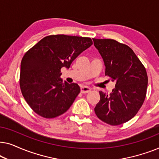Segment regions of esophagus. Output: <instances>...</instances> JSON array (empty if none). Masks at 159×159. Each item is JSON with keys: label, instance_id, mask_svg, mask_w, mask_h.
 <instances>
[{"label": "esophagus", "instance_id": "obj_1", "mask_svg": "<svg viewBox=\"0 0 159 159\" xmlns=\"http://www.w3.org/2000/svg\"><path fill=\"white\" fill-rule=\"evenodd\" d=\"M90 90H91V89L90 88H88V87L84 86L81 88V93H88L89 92H90Z\"/></svg>", "mask_w": 159, "mask_h": 159}]
</instances>
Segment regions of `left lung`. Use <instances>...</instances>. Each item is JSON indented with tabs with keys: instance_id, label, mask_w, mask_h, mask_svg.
<instances>
[{
	"instance_id": "1",
	"label": "left lung",
	"mask_w": 159,
	"mask_h": 159,
	"mask_svg": "<svg viewBox=\"0 0 159 159\" xmlns=\"http://www.w3.org/2000/svg\"><path fill=\"white\" fill-rule=\"evenodd\" d=\"M94 45L103 58L106 76L115 82L112 93L100 91L95 108L96 116L110 125L125 123L137 114L146 96L148 75L134 51L112 39H95Z\"/></svg>"
}]
</instances>
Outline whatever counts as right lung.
Segmentation results:
<instances>
[{
	"instance_id": "1",
	"label": "right lung",
	"mask_w": 159,
	"mask_h": 159,
	"mask_svg": "<svg viewBox=\"0 0 159 159\" xmlns=\"http://www.w3.org/2000/svg\"><path fill=\"white\" fill-rule=\"evenodd\" d=\"M92 44L90 38L49 35L25 54L19 84L25 101L37 114L55 118L70 108L80 88L77 83H63L61 69H69L73 61Z\"/></svg>"
}]
</instances>
